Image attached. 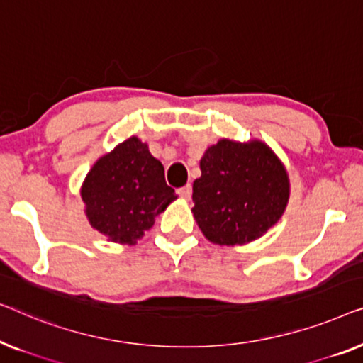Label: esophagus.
<instances>
[{
	"mask_svg": "<svg viewBox=\"0 0 363 363\" xmlns=\"http://www.w3.org/2000/svg\"><path fill=\"white\" fill-rule=\"evenodd\" d=\"M179 194H181L182 199H186V201H189V199H191V196H192V186H191V184H187V186L181 187L179 189Z\"/></svg>",
	"mask_w": 363,
	"mask_h": 363,
	"instance_id": "1",
	"label": "esophagus"
}]
</instances>
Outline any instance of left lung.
<instances>
[{
    "instance_id": "obj_1",
    "label": "left lung",
    "mask_w": 363,
    "mask_h": 363,
    "mask_svg": "<svg viewBox=\"0 0 363 363\" xmlns=\"http://www.w3.org/2000/svg\"><path fill=\"white\" fill-rule=\"evenodd\" d=\"M201 171L192 186V212L212 243L252 242L283 216L288 174L264 143L218 141L202 156Z\"/></svg>"
}]
</instances>
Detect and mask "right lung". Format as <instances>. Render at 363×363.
I'll use <instances>...</instances> for the list:
<instances>
[{
    "label": "right lung",
    "mask_w": 363,
    "mask_h": 363,
    "mask_svg": "<svg viewBox=\"0 0 363 363\" xmlns=\"http://www.w3.org/2000/svg\"><path fill=\"white\" fill-rule=\"evenodd\" d=\"M177 196L164 167L136 136L101 156L85 177L86 217L111 242L133 245Z\"/></svg>",
    "instance_id": "right-lung-1"
}]
</instances>
